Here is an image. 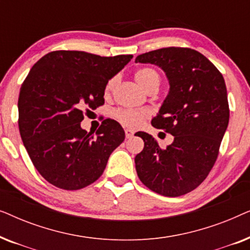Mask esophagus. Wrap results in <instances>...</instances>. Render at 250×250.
<instances>
[{
  "label": "esophagus",
  "instance_id": "34e87169",
  "mask_svg": "<svg viewBox=\"0 0 250 250\" xmlns=\"http://www.w3.org/2000/svg\"><path fill=\"white\" fill-rule=\"evenodd\" d=\"M134 131H133V129H131V128H126L125 129V135H126V138L127 139H131L133 135H134Z\"/></svg>",
  "mask_w": 250,
  "mask_h": 250
}]
</instances>
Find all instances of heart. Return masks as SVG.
<instances>
[{"label": "heart", "mask_w": 250, "mask_h": 250, "mask_svg": "<svg viewBox=\"0 0 250 250\" xmlns=\"http://www.w3.org/2000/svg\"><path fill=\"white\" fill-rule=\"evenodd\" d=\"M134 80L143 90H148L152 86H159V74L152 68H141L136 70L134 74ZM115 80H110L105 85V93H109L114 86ZM115 118L121 123L122 125L128 126V127H138L143 123L146 118L145 112L135 110V109L121 108L114 112Z\"/></svg>", "instance_id": "b5f03b06"}]
</instances>
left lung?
Wrapping results in <instances>:
<instances>
[{"label": "left lung", "instance_id": "1", "mask_svg": "<svg viewBox=\"0 0 250 250\" xmlns=\"http://www.w3.org/2000/svg\"><path fill=\"white\" fill-rule=\"evenodd\" d=\"M135 62L165 73L169 91L151 124L174 136L160 149L155 138L140 133L145 148L135 156L136 173L150 190L182 196L201 184L216 162L230 117L224 78L206 57L187 47L150 51Z\"/></svg>", "mask_w": 250, "mask_h": 250}]
</instances>
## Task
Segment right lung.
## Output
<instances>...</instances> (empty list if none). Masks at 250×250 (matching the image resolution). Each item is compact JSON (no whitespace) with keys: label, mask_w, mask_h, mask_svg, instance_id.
<instances>
[{"label":"right lung","mask_w":250,"mask_h":250,"mask_svg":"<svg viewBox=\"0 0 250 250\" xmlns=\"http://www.w3.org/2000/svg\"><path fill=\"white\" fill-rule=\"evenodd\" d=\"M132 58L53 51L32 67L20 87L19 131L34 166L47 182L78 190L102 175L125 132L114 119H104L94 136L81 122L85 109L104 104L108 81Z\"/></svg>","instance_id":"add662e5"}]
</instances>
